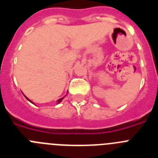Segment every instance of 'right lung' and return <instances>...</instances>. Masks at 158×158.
Instances as JSON below:
<instances>
[{"instance_id":"right-lung-1","label":"right lung","mask_w":158,"mask_h":158,"mask_svg":"<svg viewBox=\"0 0 158 158\" xmlns=\"http://www.w3.org/2000/svg\"><path fill=\"white\" fill-rule=\"evenodd\" d=\"M26 98H27V97H26ZM64 98V97H62V98H61V99H59V100H58V103H60V102H61V101H62V99H63ZM27 100H28V99H27ZM29 101H30V102H31V100H29ZM31 103H32V102H31Z\"/></svg>"}]
</instances>
